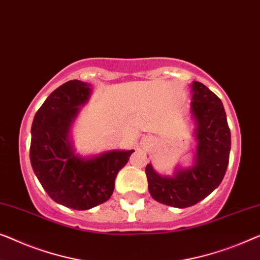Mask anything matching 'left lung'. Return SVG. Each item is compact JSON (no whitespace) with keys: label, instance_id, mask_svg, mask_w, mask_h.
<instances>
[{"label":"left lung","instance_id":"1","mask_svg":"<svg viewBox=\"0 0 260 260\" xmlns=\"http://www.w3.org/2000/svg\"><path fill=\"white\" fill-rule=\"evenodd\" d=\"M192 92L191 111L197 123L198 139L196 165L176 172L175 177L159 176L151 164L145 168L151 197L179 209L189 208L208 197L223 180L230 158L231 134L223 103L199 82H193Z\"/></svg>","mask_w":260,"mask_h":260}]
</instances>
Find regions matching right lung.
Listing matches in <instances>:
<instances>
[{
	"label": "right lung",
	"mask_w": 260,
	"mask_h": 260,
	"mask_svg": "<svg viewBox=\"0 0 260 260\" xmlns=\"http://www.w3.org/2000/svg\"><path fill=\"white\" fill-rule=\"evenodd\" d=\"M90 91L78 80L58 86L37 110L31 126L34 172L52 201L74 210H89L107 202L114 192L116 176L134 152L117 150L90 159L74 155L68 133Z\"/></svg>",
	"instance_id": "add662e5"
}]
</instances>
